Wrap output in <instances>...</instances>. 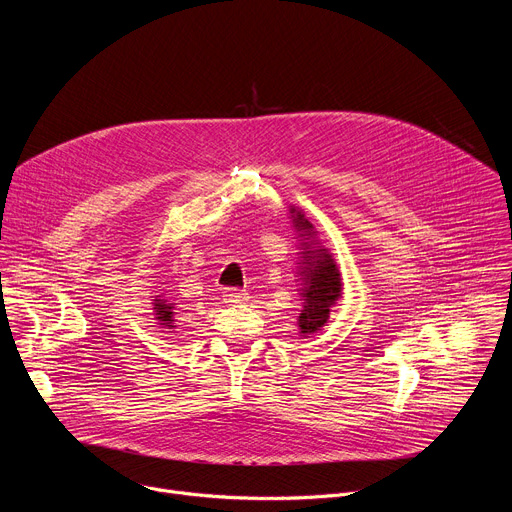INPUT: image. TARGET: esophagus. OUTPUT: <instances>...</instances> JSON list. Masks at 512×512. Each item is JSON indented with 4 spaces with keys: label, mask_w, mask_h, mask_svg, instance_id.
I'll return each instance as SVG.
<instances>
[{
    "label": "esophagus",
    "mask_w": 512,
    "mask_h": 512,
    "mask_svg": "<svg viewBox=\"0 0 512 512\" xmlns=\"http://www.w3.org/2000/svg\"><path fill=\"white\" fill-rule=\"evenodd\" d=\"M223 300H225L227 304H243V302L247 300V294H245V291L237 289V287H227V289L223 291Z\"/></svg>",
    "instance_id": "1"
}]
</instances>
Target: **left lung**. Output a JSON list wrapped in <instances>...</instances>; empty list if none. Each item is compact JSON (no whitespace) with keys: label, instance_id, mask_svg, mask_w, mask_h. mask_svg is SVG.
Returning a JSON list of instances; mask_svg holds the SVG:
<instances>
[{"label":"left lung","instance_id":"8db88e82","mask_svg":"<svg viewBox=\"0 0 512 512\" xmlns=\"http://www.w3.org/2000/svg\"><path fill=\"white\" fill-rule=\"evenodd\" d=\"M294 214V223L296 229L302 231V237H310L312 225L308 223V218H304L302 212L296 208H291ZM304 269H302V279H304V310L298 318L300 324V334H314L318 332L330 316V308L336 304V300L342 294V281H340V271L324 247H312L310 243H304Z\"/></svg>","mask_w":512,"mask_h":512}]
</instances>
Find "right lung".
Returning a JSON list of instances; mask_svg holds the SVG:
<instances>
[{"label":"right lung","mask_w":512,"mask_h":512,"mask_svg":"<svg viewBox=\"0 0 512 512\" xmlns=\"http://www.w3.org/2000/svg\"><path fill=\"white\" fill-rule=\"evenodd\" d=\"M154 310H156V316H158V320L164 324V326H170V328H174L172 324H174V306L172 304H166L164 300H154Z\"/></svg>","instance_id":"right-lung-1"}]
</instances>
